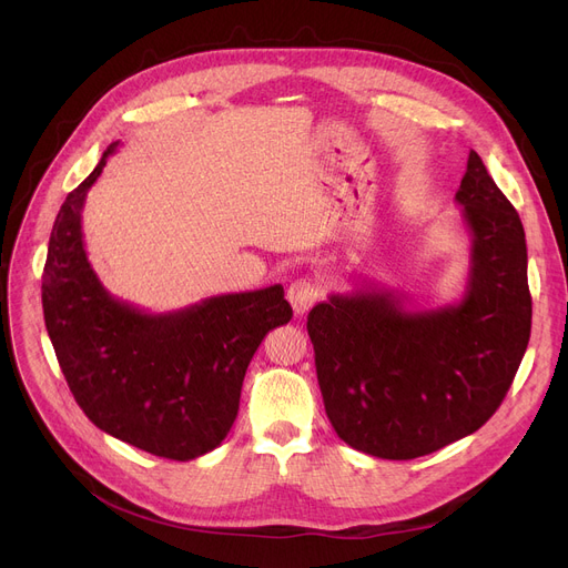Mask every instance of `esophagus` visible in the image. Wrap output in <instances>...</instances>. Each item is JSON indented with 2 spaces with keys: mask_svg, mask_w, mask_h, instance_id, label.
Instances as JSON below:
<instances>
[{
  "mask_svg": "<svg viewBox=\"0 0 568 568\" xmlns=\"http://www.w3.org/2000/svg\"><path fill=\"white\" fill-rule=\"evenodd\" d=\"M287 300L294 308L296 315H304L315 302L322 300V287L315 278H296L290 287H287Z\"/></svg>",
  "mask_w": 568,
  "mask_h": 568,
  "instance_id": "34e87169",
  "label": "esophagus"
}]
</instances>
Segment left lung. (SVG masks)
I'll return each mask as SVG.
<instances>
[{
  "label": "left lung",
  "instance_id": "1",
  "mask_svg": "<svg viewBox=\"0 0 568 568\" xmlns=\"http://www.w3.org/2000/svg\"><path fill=\"white\" fill-rule=\"evenodd\" d=\"M456 202L471 236L458 304L416 311L396 290L362 285L308 313L326 416L356 452L412 460L471 435L523 362L531 296L520 216L476 152Z\"/></svg>",
  "mask_w": 568,
  "mask_h": 568
}]
</instances>
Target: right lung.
<instances>
[{"instance_id": "add662e5", "label": "right lung", "mask_w": 568, "mask_h": 568, "mask_svg": "<svg viewBox=\"0 0 568 568\" xmlns=\"http://www.w3.org/2000/svg\"><path fill=\"white\" fill-rule=\"evenodd\" d=\"M116 146L54 219L41 285L45 329L89 422L146 454L193 460L230 433L253 354L292 320V306L283 285L159 315L114 300L87 260L82 206Z\"/></svg>"}]
</instances>
